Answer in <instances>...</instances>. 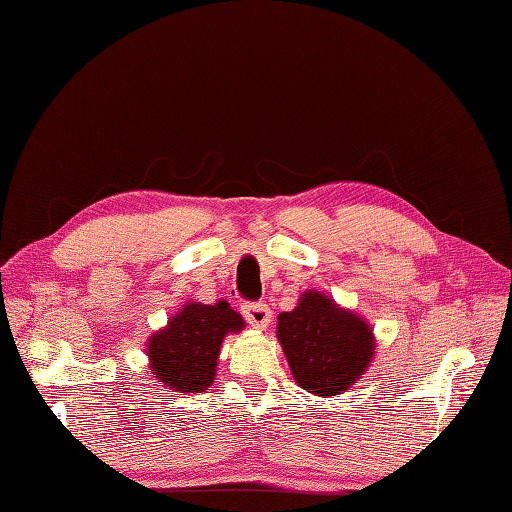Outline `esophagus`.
Wrapping results in <instances>:
<instances>
[{
	"mask_svg": "<svg viewBox=\"0 0 512 512\" xmlns=\"http://www.w3.org/2000/svg\"><path fill=\"white\" fill-rule=\"evenodd\" d=\"M244 318L248 320V324L253 326V329H268L270 322H272V311L266 303H246L242 307Z\"/></svg>",
	"mask_w": 512,
	"mask_h": 512,
	"instance_id": "34e87169",
	"label": "esophagus"
}]
</instances>
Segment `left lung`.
Listing matches in <instances>:
<instances>
[{"label":"left lung","instance_id":"obj_1","mask_svg":"<svg viewBox=\"0 0 512 512\" xmlns=\"http://www.w3.org/2000/svg\"><path fill=\"white\" fill-rule=\"evenodd\" d=\"M277 339L296 385L322 398L355 385L376 352L372 324L318 290H305L292 311L279 313Z\"/></svg>","mask_w":512,"mask_h":512}]
</instances>
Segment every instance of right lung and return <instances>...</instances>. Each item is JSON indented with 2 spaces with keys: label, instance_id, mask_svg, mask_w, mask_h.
I'll return each mask as SVG.
<instances>
[{
  "label": "right lung",
  "instance_id": "add662e5",
  "mask_svg": "<svg viewBox=\"0 0 512 512\" xmlns=\"http://www.w3.org/2000/svg\"><path fill=\"white\" fill-rule=\"evenodd\" d=\"M240 331L244 320L227 300L214 305L188 300L147 339L149 370L166 389L201 393L214 383L225 337Z\"/></svg>",
  "mask_w": 512,
  "mask_h": 512
}]
</instances>
